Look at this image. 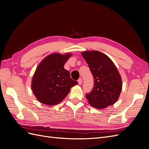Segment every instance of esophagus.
Returning <instances> with one entry per match:
<instances>
[{"mask_svg":"<svg viewBox=\"0 0 149 149\" xmlns=\"http://www.w3.org/2000/svg\"><path fill=\"white\" fill-rule=\"evenodd\" d=\"M78 82L79 83V84H81L82 83H83V79L81 78H79L78 80Z\"/></svg>","mask_w":149,"mask_h":149,"instance_id":"34e87169","label":"esophagus"}]
</instances>
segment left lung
Returning a JSON list of instances; mask_svg holds the SVG:
<instances>
[{"mask_svg":"<svg viewBox=\"0 0 149 149\" xmlns=\"http://www.w3.org/2000/svg\"><path fill=\"white\" fill-rule=\"evenodd\" d=\"M94 78L91 92L86 97L89 104L96 109H104L118 100L123 88L121 76L110 58L98 51L81 53Z\"/></svg>","mask_w":149,"mask_h":149,"instance_id":"obj_1","label":"left lung"}]
</instances>
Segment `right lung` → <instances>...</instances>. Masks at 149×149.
Masks as SVG:
<instances>
[{"instance_id": "1", "label": "right lung", "mask_w": 149, "mask_h": 149, "mask_svg": "<svg viewBox=\"0 0 149 149\" xmlns=\"http://www.w3.org/2000/svg\"><path fill=\"white\" fill-rule=\"evenodd\" d=\"M72 53H54L40 63L31 80V88L37 100L47 106H54L64 100L71 87L78 83L70 78L64 68Z\"/></svg>"}]
</instances>
